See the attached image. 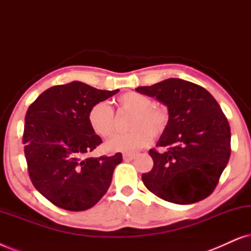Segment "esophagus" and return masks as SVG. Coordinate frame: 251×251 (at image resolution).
<instances>
[{
  "mask_svg": "<svg viewBox=\"0 0 251 251\" xmlns=\"http://www.w3.org/2000/svg\"><path fill=\"white\" fill-rule=\"evenodd\" d=\"M136 154L133 153H125L123 154V160L125 161H131L132 159H135Z\"/></svg>",
  "mask_w": 251,
  "mask_h": 251,
  "instance_id": "esophagus-1",
  "label": "esophagus"
}]
</instances>
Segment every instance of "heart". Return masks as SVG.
Listing matches in <instances>:
<instances>
[{
    "label": "heart",
    "mask_w": 251,
    "mask_h": 251,
    "mask_svg": "<svg viewBox=\"0 0 251 251\" xmlns=\"http://www.w3.org/2000/svg\"><path fill=\"white\" fill-rule=\"evenodd\" d=\"M120 112L131 113L128 120L129 132L119 133L105 144L107 152L133 153L149 145L153 138H160L170 122L169 108L155 104L149 96L129 91L114 100ZM87 120L92 131L107 138L115 130L114 112L106 102H96L89 108Z\"/></svg>",
    "instance_id": "obj_1"
}]
</instances>
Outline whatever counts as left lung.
Here are the masks:
<instances>
[{"mask_svg": "<svg viewBox=\"0 0 251 251\" xmlns=\"http://www.w3.org/2000/svg\"><path fill=\"white\" fill-rule=\"evenodd\" d=\"M169 108L170 122L156 147L153 168L143 174L147 190L164 201L190 204L209 197L231 155V129L221 106L204 88L168 78L136 89Z\"/></svg>", "mask_w": 251, "mask_h": 251, "instance_id": "left-lung-1", "label": "left lung"}]
</instances>
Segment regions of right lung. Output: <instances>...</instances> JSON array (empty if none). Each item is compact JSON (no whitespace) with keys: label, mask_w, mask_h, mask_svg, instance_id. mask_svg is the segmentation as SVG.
Masks as SVG:
<instances>
[{"label":"right lung","mask_w":251,"mask_h":251,"mask_svg":"<svg viewBox=\"0 0 251 251\" xmlns=\"http://www.w3.org/2000/svg\"><path fill=\"white\" fill-rule=\"evenodd\" d=\"M118 91L74 81L49 88L27 109L23 133L27 171L34 187L57 207L87 210L107 192L122 154L87 157L102 143L87 114Z\"/></svg>","instance_id":"add662e5"}]
</instances>
